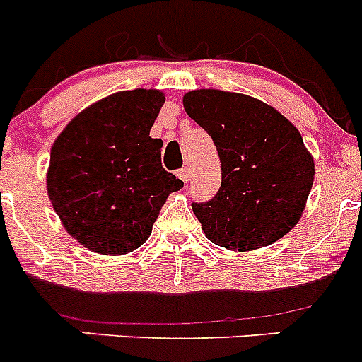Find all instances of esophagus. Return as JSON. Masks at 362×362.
<instances>
[{
  "label": "esophagus",
  "mask_w": 362,
  "mask_h": 362,
  "mask_svg": "<svg viewBox=\"0 0 362 362\" xmlns=\"http://www.w3.org/2000/svg\"><path fill=\"white\" fill-rule=\"evenodd\" d=\"M177 177L183 179L185 183H187L188 179H190V170H188L187 166H183V168H179V170H177Z\"/></svg>",
  "instance_id": "esophagus-1"
}]
</instances>
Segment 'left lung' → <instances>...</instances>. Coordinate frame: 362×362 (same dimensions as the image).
<instances>
[{
	"mask_svg": "<svg viewBox=\"0 0 362 362\" xmlns=\"http://www.w3.org/2000/svg\"><path fill=\"white\" fill-rule=\"evenodd\" d=\"M188 116L212 137L221 187L192 203L203 232L230 250H255L297 225L313 185V159L299 130L276 108L245 94L192 90Z\"/></svg>",
	"mask_w": 362,
	"mask_h": 362,
	"instance_id": "obj_1",
	"label": "left lung"
}]
</instances>
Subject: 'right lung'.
<instances>
[{
  "label": "right lung",
  "mask_w": 362,
  "mask_h": 362,
  "mask_svg": "<svg viewBox=\"0 0 362 362\" xmlns=\"http://www.w3.org/2000/svg\"><path fill=\"white\" fill-rule=\"evenodd\" d=\"M159 90H124L74 117L50 150L47 188L63 226L88 250L121 255L148 239L170 192L183 181L161 165L150 129Z\"/></svg>",
  "instance_id": "add662e5"
}]
</instances>
